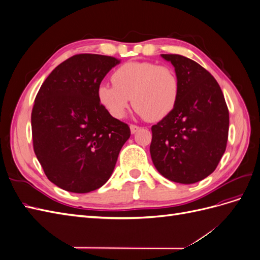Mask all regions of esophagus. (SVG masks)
<instances>
[{"mask_svg": "<svg viewBox=\"0 0 260 260\" xmlns=\"http://www.w3.org/2000/svg\"><path fill=\"white\" fill-rule=\"evenodd\" d=\"M130 130H131V133L133 135V133H136L140 130V127L137 124H130Z\"/></svg>", "mask_w": 260, "mask_h": 260, "instance_id": "34e87169", "label": "esophagus"}]
</instances>
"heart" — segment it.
<instances>
[{"instance_id": "heart-1", "label": "heart", "mask_w": 260, "mask_h": 260, "mask_svg": "<svg viewBox=\"0 0 260 260\" xmlns=\"http://www.w3.org/2000/svg\"><path fill=\"white\" fill-rule=\"evenodd\" d=\"M114 85L102 83L100 103L114 118L124 117L132 103L137 113L148 120H160L175 108L180 82L174 68L152 61H129L112 75Z\"/></svg>"}]
</instances>
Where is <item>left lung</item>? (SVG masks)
Returning <instances> with one entry per match:
<instances>
[{
  "mask_svg": "<svg viewBox=\"0 0 260 260\" xmlns=\"http://www.w3.org/2000/svg\"><path fill=\"white\" fill-rule=\"evenodd\" d=\"M180 82L172 112L152 127L149 152L159 174L191 184L215 171L224 154L229 109L216 79L198 62L178 54H161Z\"/></svg>",
  "mask_w": 260,
  "mask_h": 260,
  "instance_id": "1",
  "label": "left lung"
}]
</instances>
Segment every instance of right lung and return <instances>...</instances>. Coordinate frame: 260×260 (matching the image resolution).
Here are the masks:
<instances>
[{
	"label": "right lung",
	"instance_id": "obj_1",
	"mask_svg": "<svg viewBox=\"0 0 260 260\" xmlns=\"http://www.w3.org/2000/svg\"><path fill=\"white\" fill-rule=\"evenodd\" d=\"M119 64L112 56L77 54L62 61L39 90L31 113L34 149L48 179L62 190L88 193L111 178L127 123L100 103L98 89Z\"/></svg>",
	"mask_w": 260,
	"mask_h": 260
}]
</instances>
